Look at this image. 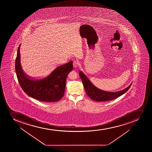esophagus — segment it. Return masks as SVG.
Returning a JSON list of instances; mask_svg holds the SVG:
<instances>
[{
    "label": "esophagus",
    "mask_w": 152,
    "mask_h": 152,
    "mask_svg": "<svg viewBox=\"0 0 152 152\" xmlns=\"http://www.w3.org/2000/svg\"><path fill=\"white\" fill-rule=\"evenodd\" d=\"M73 65L74 67H77V66H79V63L78 61H77L76 60H74L73 62Z\"/></svg>",
    "instance_id": "obj_1"
}]
</instances>
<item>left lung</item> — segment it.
<instances>
[{
  "mask_svg": "<svg viewBox=\"0 0 152 152\" xmlns=\"http://www.w3.org/2000/svg\"><path fill=\"white\" fill-rule=\"evenodd\" d=\"M79 74L81 79L86 94L91 99L97 102H106L115 99L126 93L132 85L131 83L126 89L118 92H105L96 87L83 72L80 71Z\"/></svg>",
  "mask_w": 152,
  "mask_h": 152,
  "instance_id": "8db88e82",
  "label": "left lung"
}]
</instances>
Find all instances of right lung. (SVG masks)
<instances>
[{
	"label": "right lung",
	"instance_id": "add662e5",
	"mask_svg": "<svg viewBox=\"0 0 152 152\" xmlns=\"http://www.w3.org/2000/svg\"><path fill=\"white\" fill-rule=\"evenodd\" d=\"M20 47V45L17 50L15 71L22 89L29 96L42 102L60 100L64 95L67 76L73 69L72 61L57 66L45 77L33 78L26 75L21 67Z\"/></svg>",
	"mask_w": 152,
	"mask_h": 152
}]
</instances>
